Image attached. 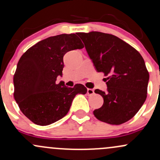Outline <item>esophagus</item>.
<instances>
[{"label":"esophagus","instance_id":"obj_1","mask_svg":"<svg viewBox=\"0 0 160 160\" xmlns=\"http://www.w3.org/2000/svg\"><path fill=\"white\" fill-rule=\"evenodd\" d=\"M94 90L92 89H87V94L89 95H92L94 94Z\"/></svg>","mask_w":160,"mask_h":160}]
</instances>
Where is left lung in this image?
<instances>
[{
    "label": "left lung",
    "instance_id": "obj_1",
    "mask_svg": "<svg viewBox=\"0 0 160 160\" xmlns=\"http://www.w3.org/2000/svg\"><path fill=\"white\" fill-rule=\"evenodd\" d=\"M93 65L104 72L107 91L95 89L103 105L93 111L102 122L120 125L137 113L147 98L149 73L135 48L114 35L98 32L78 33Z\"/></svg>",
    "mask_w": 160,
    "mask_h": 160
}]
</instances>
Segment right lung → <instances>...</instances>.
<instances>
[{"instance_id":"add662e5","label":"right lung","mask_w":160,"mask_h":160,"mask_svg":"<svg viewBox=\"0 0 160 160\" xmlns=\"http://www.w3.org/2000/svg\"><path fill=\"white\" fill-rule=\"evenodd\" d=\"M82 48L76 34H62L38 42L20 58L13 78L14 98L34 123L47 126L61 120L76 95L86 93L82 84L71 88L56 82L57 77L62 76L65 53Z\"/></svg>"}]
</instances>
